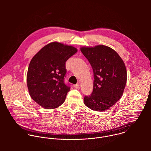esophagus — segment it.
<instances>
[{
	"label": "esophagus",
	"instance_id": "34e87169",
	"mask_svg": "<svg viewBox=\"0 0 151 151\" xmlns=\"http://www.w3.org/2000/svg\"><path fill=\"white\" fill-rule=\"evenodd\" d=\"M73 87L75 88H77V89H79L80 88V86L79 84H76V85H74Z\"/></svg>",
	"mask_w": 151,
	"mask_h": 151
}]
</instances>
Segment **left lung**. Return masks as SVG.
<instances>
[{
    "instance_id": "8db88e82",
    "label": "left lung",
    "mask_w": 151,
    "mask_h": 151,
    "mask_svg": "<svg viewBox=\"0 0 151 151\" xmlns=\"http://www.w3.org/2000/svg\"><path fill=\"white\" fill-rule=\"evenodd\" d=\"M81 51L91 64L94 79L93 92L84 97V104L93 111L108 109L123 94L127 82L125 64L115 51L107 46L82 47Z\"/></svg>"
}]
</instances>
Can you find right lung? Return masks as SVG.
Here are the masks:
<instances>
[{"label": "right lung", "instance_id": "right-lung-1", "mask_svg": "<svg viewBox=\"0 0 151 151\" xmlns=\"http://www.w3.org/2000/svg\"><path fill=\"white\" fill-rule=\"evenodd\" d=\"M76 52L72 46L54 42L32 58L27 74V87L32 99L44 108H56L65 100L70 88L64 82L66 62Z\"/></svg>", "mask_w": 151, "mask_h": 151}]
</instances>
